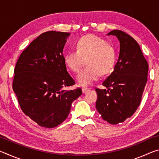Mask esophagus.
<instances>
[{"label":"esophagus","instance_id":"34e87169","mask_svg":"<svg viewBox=\"0 0 159 159\" xmlns=\"http://www.w3.org/2000/svg\"><path fill=\"white\" fill-rule=\"evenodd\" d=\"M89 90H90V89H89V88H82V91H83V93H86L88 92V91H89Z\"/></svg>","mask_w":159,"mask_h":159}]
</instances>
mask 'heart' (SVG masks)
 Instances as JSON below:
<instances>
[{
    "mask_svg": "<svg viewBox=\"0 0 159 159\" xmlns=\"http://www.w3.org/2000/svg\"><path fill=\"white\" fill-rule=\"evenodd\" d=\"M72 50L64 57V62L72 71L78 73L85 64L87 66L78 75L80 85H90L101 74L111 72L116 62L114 48L106 40L95 35H86L80 38Z\"/></svg>",
    "mask_w": 159,
    "mask_h": 159,
    "instance_id": "1",
    "label": "heart"
}]
</instances>
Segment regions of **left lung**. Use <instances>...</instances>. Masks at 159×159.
Wrapping results in <instances>:
<instances>
[{"mask_svg":"<svg viewBox=\"0 0 159 159\" xmlns=\"http://www.w3.org/2000/svg\"><path fill=\"white\" fill-rule=\"evenodd\" d=\"M107 35L118 38L120 53L114 71L102 83L107 89L96 88V109L103 120L115 125L132 116L140 104L149 64L130 35L118 29Z\"/></svg>","mask_w":159,"mask_h":159,"instance_id":"obj_1","label":"left lung"}]
</instances>
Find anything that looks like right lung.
Instances as JSON below:
<instances>
[{
  "label": "right lung",
  "instance_id": "1",
  "mask_svg": "<svg viewBox=\"0 0 159 159\" xmlns=\"http://www.w3.org/2000/svg\"><path fill=\"white\" fill-rule=\"evenodd\" d=\"M66 32L50 31L34 40L19 57L12 88L25 114L41 127L55 128L68 116L71 104L82 95L71 90L75 80L66 71L63 49Z\"/></svg>",
  "mask_w": 159,
  "mask_h": 159
}]
</instances>
